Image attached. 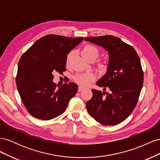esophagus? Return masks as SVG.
<instances>
[{
  "instance_id": "esophagus-1",
  "label": "esophagus",
  "mask_w": 160,
  "mask_h": 160,
  "mask_svg": "<svg viewBox=\"0 0 160 160\" xmlns=\"http://www.w3.org/2000/svg\"><path fill=\"white\" fill-rule=\"evenodd\" d=\"M83 89H84V88H83V87H81V86H79L78 88V91H83Z\"/></svg>"
}]
</instances>
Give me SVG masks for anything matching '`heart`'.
<instances>
[{
	"label": "heart",
	"instance_id": "obj_1",
	"mask_svg": "<svg viewBox=\"0 0 160 160\" xmlns=\"http://www.w3.org/2000/svg\"><path fill=\"white\" fill-rule=\"evenodd\" d=\"M72 51L69 53L67 55V61L68 62L72 55ZM81 54L85 59L89 61L91 59H96L99 55V51L96 47L91 45H86L83 47L82 49ZM101 68L105 69L106 65H101ZM95 79V75L93 73H80L77 74L74 77V80L77 84L79 85L86 87L88 86Z\"/></svg>",
	"mask_w": 160,
	"mask_h": 160
}]
</instances>
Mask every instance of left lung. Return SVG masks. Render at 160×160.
<instances>
[{"label":"left lung","mask_w":160,"mask_h":160,"mask_svg":"<svg viewBox=\"0 0 160 160\" xmlns=\"http://www.w3.org/2000/svg\"><path fill=\"white\" fill-rule=\"evenodd\" d=\"M84 40L103 47L109 55L107 73L96 84L110 93L92 89L93 97L87 102V109L101 124L117 125L128 118L138 101L143 83L139 57L132 46L112 35Z\"/></svg>","instance_id":"1"}]
</instances>
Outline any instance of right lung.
<instances>
[{
	"label": "right lung",
	"mask_w": 160,
	"mask_h": 160,
	"mask_svg": "<svg viewBox=\"0 0 160 160\" xmlns=\"http://www.w3.org/2000/svg\"><path fill=\"white\" fill-rule=\"evenodd\" d=\"M83 39L47 35L35 41L21 56L16 83L22 103L32 117L41 120L58 117L77 93L78 87L74 83L57 89L52 74L65 71L67 55Z\"/></svg>",
	"instance_id": "right-lung-1"
}]
</instances>
